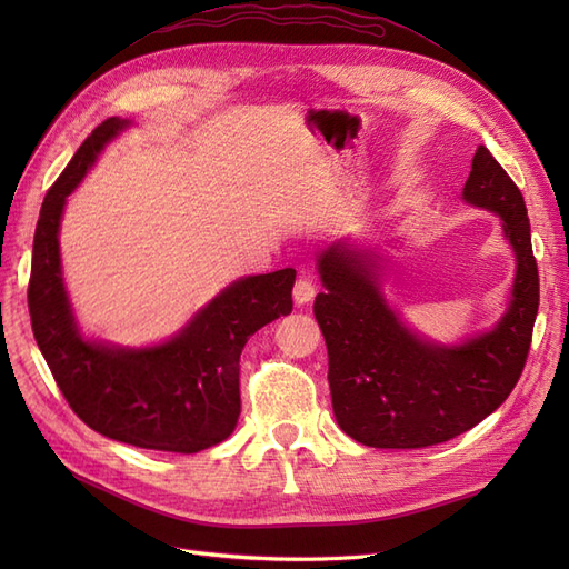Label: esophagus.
Returning a JSON list of instances; mask_svg holds the SVG:
<instances>
[{
  "mask_svg": "<svg viewBox=\"0 0 569 569\" xmlns=\"http://www.w3.org/2000/svg\"><path fill=\"white\" fill-rule=\"evenodd\" d=\"M291 295H295L297 306H306L308 301H311V299L316 297V284H313L311 280H308V278H299L297 284H295V291H291Z\"/></svg>",
  "mask_w": 569,
  "mask_h": 569,
  "instance_id": "1",
  "label": "esophagus"
}]
</instances>
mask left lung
Instances as JSON below:
<instances>
[{"instance_id":"1","label":"left lung","mask_w":569,"mask_h":569,"mask_svg":"<svg viewBox=\"0 0 569 569\" xmlns=\"http://www.w3.org/2000/svg\"><path fill=\"white\" fill-rule=\"evenodd\" d=\"M462 201L501 220L515 253L506 311L485 332L437 341L410 327L387 291L389 256L363 239L327 244L313 313L330 358L341 432L372 449H425L468 432L518 385L539 311V270L520 189L487 147L472 157Z\"/></svg>"}]
</instances>
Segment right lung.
<instances>
[{"label": "right lung", "instance_id": "obj_1", "mask_svg": "<svg viewBox=\"0 0 569 569\" xmlns=\"http://www.w3.org/2000/svg\"><path fill=\"white\" fill-rule=\"evenodd\" d=\"M128 128L132 120L118 116L94 128L47 192L32 242L30 322L68 406L94 432L137 449L199 453L234 432L239 356L253 332L291 313L297 270L232 280L157 343L126 347L84 335L63 282L61 218L99 153Z\"/></svg>", "mask_w": 569, "mask_h": 569}]
</instances>
